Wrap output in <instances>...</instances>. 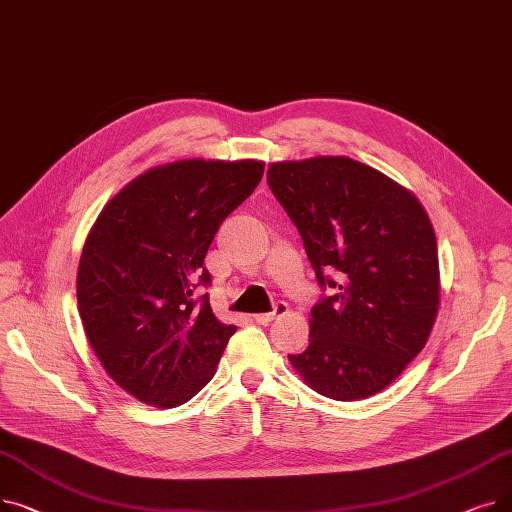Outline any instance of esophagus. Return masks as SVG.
Listing matches in <instances>:
<instances>
[{
  "label": "esophagus",
  "mask_w": 512,
  "mask_h": 512,
  "mask_svg": "<svg viewBox=\"0 0 512 512\" xmlns=\"http://www.w3.org/2000/svg\"><path fill=\"white\" fill-rule=\"evenodd\" d=\"M286 313H288V305L284 301H278L274 305V311H270V313H257V315H253V319L257 321V324H272L276 317H282Z\"/></svg>",
  "instance_id": "34e87169"
}]
</instances>
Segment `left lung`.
<instances>
[{"label": "left lung", "instance_id": "1", "mask_svg": "<svg viewBox=\"0 0 512 512\" xmlns=\"http://www.w3.org/2000/svg\"><path fill=\"white\" fill-rule=\"evenodd\" d=\"M267 184L321 288L309 346L288 355L321 396L382 392L421 353L440 305L436 234L405 186L351 157L280 161Z\"/></svg>", "mask_w": 512, "mask_h": 512}]
</instances>
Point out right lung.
Here are the masks:
<instances>
[{
  "mask_svg": "<svg viewBox=\"0 0 512 512\" xmlns=\"http://www.w3.org/2000/svg\"><path fill=\"white\" fill-rule=\"evenodd\" d=\"M263 161L186 159L128 182L103 207L78 263L85 334L110 378L161 409L213 378L236 332L213 315L203 259L220 224L263 176Z\"/></svg>",
  "mask_w": 512,
  "mask_h": 512,
  "instance_id": "right-lung-1",
  "label": "right lung"
}]
</instances>
